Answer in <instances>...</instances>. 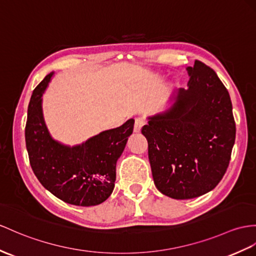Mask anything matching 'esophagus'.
<instances>
[{"label":"esophagus","instance_id":"1","mask_svg":"<svg viewBox=\"0 0 256 256\" xmlns=\"http://www.w3.org/2000/svg\"><path fill=\"white\" fill-rule=\"evenodd\" d=\"M143 124H144V122H143L142 118H136V122H134V132L136 134H139L141 132V129L143 127Z\"/></svg>","mask_w":256,"mask_h":256}]
</instances>
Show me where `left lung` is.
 <instances>
[{
  "label": "left lung",
  "mask_w": 256,
  "mask_h": 256,
  "mask_svg": "<svg viewBox=\"0 0 256 256\" xmlns=\"http://www.w3.org/2000/svg\"><path fill=\"white\" fill-rule=\"evenodd\" d=\"M188 88L148 117L142 134L160 192L176 200L213 190L225 175L236 139L232 104L216 72L200 60L186 67Z\"/></svg>",
  "instance_id": "8db88e82"
}]
</instances>
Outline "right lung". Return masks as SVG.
<instances>
[{
  "mask_svg": "<svg viewBox=\"0 0 256 256\" xmlns=\"http://www.w3.org/2000/svg\"><path fill=\"white\" fill-rule=\"evenodd\" d=\"M54 72L36 86L30 98L24 130L30 165L41 184L60 200L77 206H93L112 194L116 180V163L134 120L105 130L77 146L52 138L43 117L42 96Z\"/></svg>",
  "mask_w": 256,
  "mask_h": 256,
  "instance_id": "right-lung-1",
  "label": "right lung"
}]
</instances>
